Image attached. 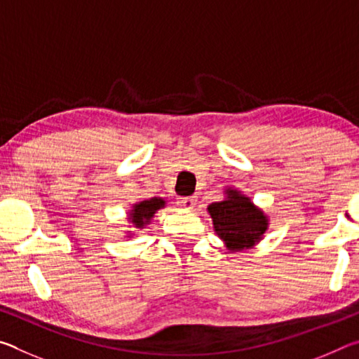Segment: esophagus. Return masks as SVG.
<instances>
[{
  "instance_id": "esophagus-1",
  "label": "esophagus",
  "mask_w": 359,
  "mask_h": 359,
  "mask_svg": "<svg viewBox=\"0 0 359 359\" xmlns=\"http://www.w3.org/2000/svg\"><path fill=\"white\" fill-rule=\"evenodd\" d=\"M196 201H198L196 196H184V198H179V205L185 209H191V208H194Z\"/></svg>"
}]
</instances>
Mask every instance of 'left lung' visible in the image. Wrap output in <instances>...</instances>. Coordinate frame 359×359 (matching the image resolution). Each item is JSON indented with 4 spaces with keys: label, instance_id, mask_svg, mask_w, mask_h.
Returning a JSON list of instances; mask_svg holds the SVG:
<instances>
[{
    "label": "left lung",
    "instance_id": "obj_1",
    "mask_svg": "<svg viewBox=\"0 0 359 359\" xmlns=\"http://www.w3.org/2000/svg\"><path fill=\"white\" fill-rule=\"evenodd\" d=\"M226 193L228 198L224 201L209 205V214L217 234L229 250H244L255 245L264 234L266 217L239 191L228 190Z\"/></svg>",
    "mask_w": 359,
    "mask_h": 359
}]
</instances>
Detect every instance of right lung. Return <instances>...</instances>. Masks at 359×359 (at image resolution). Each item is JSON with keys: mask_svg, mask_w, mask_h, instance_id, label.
<instances>
[{"mask_svg": "<svg viewBox=\"0 0 359 359\" xmlns=\"http://www.w3.org/2000/svg\"><path fill=\"white\" fill-rule=\"evenodd\" d=\"M165 205V201L160 198H151L149 201H142L135 205V209L131 212V222L135 223L136 228H142L145 223H149V220L154 217L155 212Z\"/></svg>", "mask_w": 359, "mask_h": 359, "instance_id": "obj_1", "label": "right lung"}]
</instances>
